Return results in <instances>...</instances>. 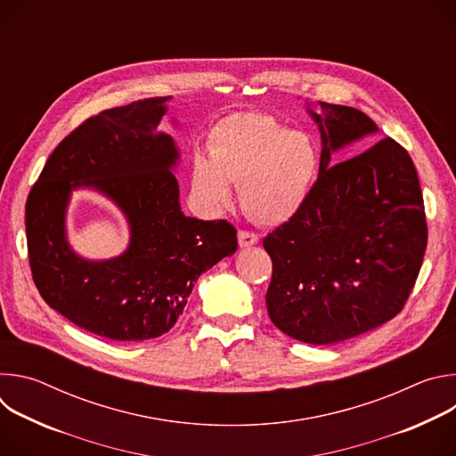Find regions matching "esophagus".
<instances>
[{
	"mask_svg": "<svg viewBox=\"0 0 456 456\" xmlns=\"http://www.w3.org/2000/svg\"><path fill=\"white\" fill-rule=\"evenodd\" d=\"M257 234L256 232H250V231H238V243L241 248L245 247H250V245H256L257 243Z\"/></svg>",
	"mask_w": 456,
	"mask_h": 456,
	"instance_id": "esophagus-1",
	"label": "esophagus"
}]
</instances>
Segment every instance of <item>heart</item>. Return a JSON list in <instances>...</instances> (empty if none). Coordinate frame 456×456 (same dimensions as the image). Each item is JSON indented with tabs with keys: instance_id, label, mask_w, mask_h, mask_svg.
<instances>
[{
	"instance_id": "b5f03b06",
	"label": "heart",
	"mask_w": 456,
	"mask_h": 456,
	"mask_svg": "<svg viewBox=\"0 0 456 456\" xmlns=\"http://www.w3.org/2000/svg\"><path fill=\"white\" fill-rule=\"evenodd\" d=\"M319 167L312 139L267 115H232L220 122L209 141V159L194 155L191 189L209 213L232 200L240 183L245 213L264 225H278L305 204Z\"/></svg>"
}]
</instances>
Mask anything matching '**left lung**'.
Returning a JSON list of instances; mask_svg holds the SVG:
<instances>
[{"label": "left lung", "mask_w": 456, "mask_h": 456, "mask_svg": "<svg viewBox=\"0 0 456 456\" xmlns=\"http://www.w3.org/2000/svg\"><path fill=\"white\" fill-rule=\"evenodd\" d=\"M319 175L305 204L264 238L273 259L267 310L308 345H332L394 319L428 245L422 191L408 151L384 137L334 164L332 155L379 132L362 111L317 102Z\"/></svg>", "instance_id": "obj_1"}]
</instances>
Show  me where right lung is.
I'll list each match as a JSON object with an SVG mask.
<instances>
[{"instance_id":"right-lung-1","label":"right lung","mask_w":456,"mask_h":456,"mask_svg":"<svg viewBox=\"0 0 456 456\" xmlns=\"http://www.w3.org/2000/svg\"><path fill=\"white\" fill-rule=\"evenodd\" d=\"M169 97L104 110L64 137L48 157L25 209L34 283L61 315L111 341H146L173 329L206 271L238 248L225 220L180 209L175 141L159 132ZM90 186L130 224V245L92 263L66 240L71 191Z\"/></svg>"}]
</instances>
